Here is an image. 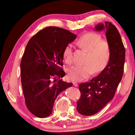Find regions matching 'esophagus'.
<instances>
[{"mask_svg": "<svg viewBox=\"0 0 135 135\" xmlns=\"http://www.w3.org/2000/svg\"><path fill=\"white\" fill-rule=\"evenodd\" d=\"M73 84L74 85V86H75V87L78 86V83H77V82H73Z\"/></svg>", "mask_w": 135, "mask_h": 135, "instance_id": "obj_1", "label": "esophagus"}]
</instances>
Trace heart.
Instances as JSON below:
<instances>
[{
	"instance_id": "b5f03b06",
	"label": "heart",
	"mask_w": 135,
	"mask_h": 135,
	"mask_svg": "<svg viewBox=\"0 0 135 135\" xmlns=\"http://www.w3.org/2000/svg\"><path fill=\"white\" fill-rule=\"evenodd\" d=\"M77 44L87 51L83 65H76L68 71V78L73 81H81L87 79L94 72L98 73L108 65L111 57L109 44L101 40L99 34L93 32H86L79 37ZM64 59L69 65L73 62L72 46L68 45L64 51Z\"/></svg>"
}]
</instances>
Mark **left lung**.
<instances>
[{"label":"left lung","mask_w":135,"mask_h":135,"mask_svg":"<svg viewBox=\"0 0 135 135\" xmlns=\"http://www.w3.org/2000/svg\"><path fill=\"white\" fill-rule=\"evenodd\" d=\"M96 31H106V38L111 49V57L105 68L89 82L79 84L81 96L77 102L79 114L94 115L102 109L112 98L122 78L125 59V49L119 32L108 21L99 24Z\"/></svg>","instance_id":"obj_1"}]
</instances>
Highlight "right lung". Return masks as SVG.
<instances>
[{
    "label": "right lung",
    "mask_w": 135,
    "mask_h": 135,
    "mask_svg": "<svg viewBox=\"0 0 135 135\" xmlns=\"http://www.w3.org/2000/svg\"><path fill=\"white\" fill-rule=\"evenodd\" d=\"M76 38L68 30L48 27L27 44L20 64L21 81L26 106L35 116L50 115L57 95L72 86L60 80L65 75L60 66L65 48Z\"/></svg>",
    "instance_id": "obj_1"
}]
</instances>
